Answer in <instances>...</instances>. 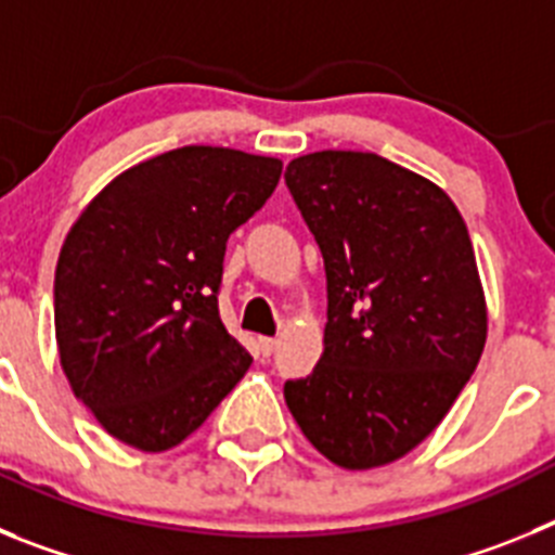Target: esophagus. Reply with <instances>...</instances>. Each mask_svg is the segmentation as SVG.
<instances>
[{
  "label": "esophagus",
  "instance_id": "obj_1",
  "mask_svg": "<svg viewBox=\"0 0 555 555\" xmlns=\"http://www.w3.org/2000/svg\"><path fill=\"white\" fill-rule=\"evenodd\" d=\"M258 345H261L263 356H272L274 347H278V338H272V336H261V338H258Z\"/></svg>",
  "mask_w": 555,
  "mask_h": 555
}]
</instances>
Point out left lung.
I'll use <instances>...</instances> for the list:
<instances>
[{
  "mask_svg": "<svg viewBox=\"0 0 555 555\" xmlns=\"http://www.w3.org/2000/svg\"><path fill=\"white\" fill-rule=\"evenodd\" d=\"M286 185L325 258L327 325L320 364L283 397L336 467H384L439 428L487 345L467 224L439 185L375 152L300 155Z\"/></svg>",
  "mask_w": 555,
  "mask_h": 555,
  "instance_id": "8db88e82",
  "label": "left lung"
}]
</instances>
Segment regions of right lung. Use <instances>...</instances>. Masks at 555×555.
I'll return each instance as SVG.
<instances>
[{
  "label": "right lung",
  "instance_id": "right-lung-1",
  "mask_svg": "<svg viewBox=\"0 0 555 555\" xmlns=\"http://www.w3.org/2000/svg\"><path fill=\"white\" fill-rule=\"evenodd\" d=\"M281 171L267 155L180 146L121 171L72 224L55 269L57 356L113 439L178 448L249 370L217 292L230 233Z\"/></svg>",
  "mask_w": 555,
  "mask_h": 555
}]
</instances>
